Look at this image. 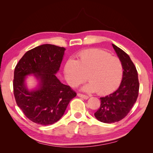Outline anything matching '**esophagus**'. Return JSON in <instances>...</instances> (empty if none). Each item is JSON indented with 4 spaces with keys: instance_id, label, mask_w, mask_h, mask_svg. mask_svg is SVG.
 I'll return each instance as SVG.
<instances>
[{
    "instance_id": "34e87169",
    "label": "esophagus",
    "mask_w": 153,
    "mask_h": 153,
    "mask_svg": "<svg viewBox=\"0 0 153 153\" xmlns=\"http://www.w3.org/2000/svg\"><path fill=\"white\" fill-rule=\"evenodd\" d=\"M77 96L78 97H80V98H84L85 100H87L88 98H89V96H87V95H84V94H80V93H78Z\"/></svg>"
}]
</instances>
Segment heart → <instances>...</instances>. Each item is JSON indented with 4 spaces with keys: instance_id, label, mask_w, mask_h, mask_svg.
<instances>
[{
    "instance_id": "obj_1",
    "label": "heart",
    "mask_w": 153,
    "mask_h": 153,
    "mask_svg": "<svg viewBox=\"0 0 153 153\" xmlns=\"http://www.w3.org/2000/svg\"><path fill=\"white\" fill-rule=\"evenodd\" d=\"M64 71L71 86L82 84L87 76L90 83L83 87V90L106 95L112 93L121 85L124 69L118 57L111 56L104 50L92 48L82 51L75 61H68Z\"/></svg>"
}]
</instances>
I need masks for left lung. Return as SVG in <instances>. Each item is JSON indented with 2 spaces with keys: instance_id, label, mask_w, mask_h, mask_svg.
Wrapping results in <instances>:
<instances>
[{
  "instance_id": "8db88e82",
  "label": "left lung",
  "mask_w": 153,
  "mask_h": 153,
  "mask_svg": "<svg viewBox=\"0 0 153 153\" xmlns=\"http://www.w3.org/2000/svg\"><path fill=\"white\" fill-rule=\"evenodd\" d=\"M112 47L123 63L124 73L118 89L100 98V107L94 116L104 123L118 122L126 117L136 102L139 91L138 73L130 57L117 46L112 44Z\"/></svg>"
}]
</instances>
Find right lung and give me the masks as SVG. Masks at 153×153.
I'll return each mask as SVG.
<instances>
[{
	"mask_svg": "<svg viewBox=\"0 0 153 153\" xmlns=\"http://www.w3.org/2000/svg\"><path fill=\"white\" fill-rule=\"evenodd\" d=\"M65 48L53 45L38 46L27 52L14 71L13 92L17 105L31 121L50 125L62 117L67 106L76 96L75 91L59 81V70ZM33 74L39 87L29 91L25 86L27 75Z\"/></svg>",
	"mask_w": 153,
	"mask_h": 153,
	"instance_id": "obj_1",
	"label": "right lung"
}]
</instances>
